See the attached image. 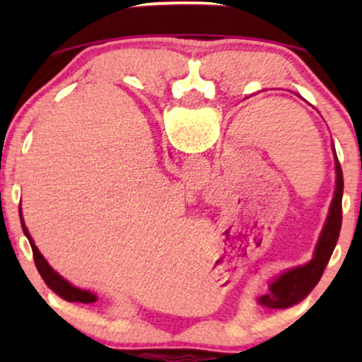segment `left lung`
Segmentation results:
<instances>
[{"instance_id": "8db88e82", "label": "left lung", "mask_w": 362, "mask_h": 362, "mask_svg": "<svg viewBox=\"0 0 362 362\" xmlns=\"http://www.w3.org/2000/svg\"><path fill=\"white\" fill-rule=\"evenodd\" d=\"M332 149L335 153V146L332 143ZM335 160V190L332 197L328 216L323 224V230L320 233L318 243L315 247L313 259L308 264L298 265V267L288 269L269 286V293L259 298V303L269 308H288L294 303L301 301L311 289L317 286V282L325 271L332 252L337 245L340 226H342V194H344V175L342 167L339 163L337 155Z\"/></svg>"}]
</instances>
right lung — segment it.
Returning a JSON list of instances; mask_svg holds the SVG:
<instances>
[{
  "instance_id": "right-lung-1",
  "label": "right lung",
  "mask_w": 362,
  "mask_h": 362,
  "mask_svg": "<svg viewBox=\"0 0 362 362\" xmlns=\"http://www.w3.org/2000/svg\"><path fill=\"white\" fill-rule=\"evenodd\" d=\"M20 221H22V228H23V233L27 235L28 242H30V247H32V252H34V260H35V267L37 271H39L40 276H42V279L45 281V284L51 288L54 293L59 294L61 298H64L66 301H76V303H85V305H88V303H95L98 300L97 294L90 293V291L86 289H80L76 288V286H73L71 282L66 281L64 277L59 276L54 269L49 265V262L44 259L42 253L39 252V248L35 247L34 240H32L30 233H28L27 226H25L23 223V218H22V209H20Z\"/></svg>"
}]
</instances>
